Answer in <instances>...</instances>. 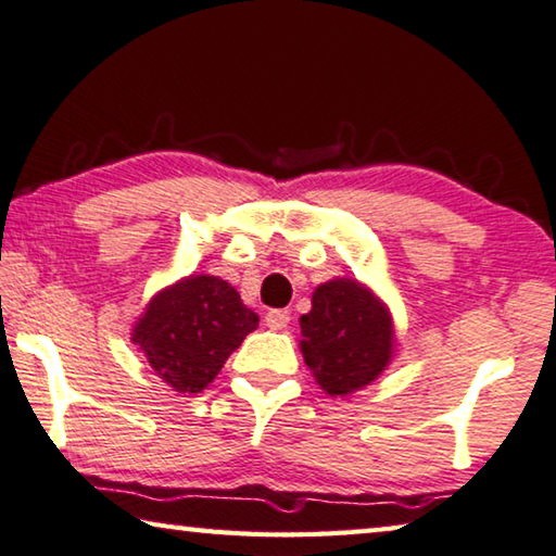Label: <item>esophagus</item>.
<instances>
[{"instance_id": "esophagus-1", "label": "esophagus", "mask_w": 556, "mask_h": 556, "mask_svg": "<svg viewBox=\"0 0 556 556\" xmlns=\"http://www.w3.org/2000/svg\"><path fill=\"white\" fill-rule=\"evenodd\" d=\"M288 323H290L288 311H268L266 313V326L270 330H286Z\"/></svg>"}]
</instances>
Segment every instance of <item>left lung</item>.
I'll return each instance as SVG.
<instances>
[{"mask_svg":"<svg viewBox=\"0 0 556 556\" xmlns=\"http://www.w3.org/2000/svg\"><path fill=\"white\" fill-rule=\"evenodd\" d=\"M301 353L330 397H345L378 378L392 361L395 332L386 303L353 278L315 288L301 315Z\"/></svg>","mask_w":556,"mask_h":556,"instance_id":"left-lung-1","label":"left lung"}]
</instances>
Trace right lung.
Returning <instances> with one entry per match:
<instances>
[{
    "instance_id": "right-lung-1",
    "label": "right lung",
    "mask_w": 556,
    "mask_h": 556,
    "mask_svg": "<svg viewBox=\"0 0 556 556\" xmlns=\"http://www.w3.org/2000/svg\"><path fill=\"white\" fill-rule=\"evenodd\" d=\"M255 328L258 315L233 286L216 276H189L151 298L131 340L166 386L201 392Z\"/></svg>"
}]
</instances>
